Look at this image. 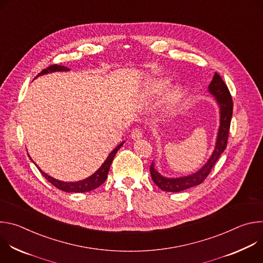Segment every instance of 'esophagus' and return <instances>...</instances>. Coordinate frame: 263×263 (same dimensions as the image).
<instances>
[{
    "label": "esophagus",
    "instance_id": "1",
    "mask_svg": "<svg viewBox=\"0 0 263 263\" xmlns=\"http://www.w3.org/2000/svg\"><path fill=\"white\" fill-rule=\"evenodd\" d=\"M142 136H143V132H142V130L139 129V128H135V129H133L132 132H131V138L134 139V140H137V139L141 138Z\"/></svg>",
    "mask_w": 263,
    "mask_h": 263
}]
</instances>
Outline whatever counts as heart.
<instances>
[{
    "instance_id": "obj_1",
    "label": "heart",
    "mask_w": 263,
    "mask_h": 263,
    "mask_svg": "<svg viewBox=\"0 0 263 263\" xmlns=\"http://www.w3.org/2000/svg\"><path fill=\"white\" fill-rule=\"evenodd\" d=\"M167 86V81L165 80H162V79H157V80H154L152 81L151 83H148L147 87H146V91L148 95L151 96H156V95H159L161 93ZM180 95V91L178 88H174L172 91H170L166 96V101L167 102H174L178 99Z\"/></svg>"
}]
</instances>
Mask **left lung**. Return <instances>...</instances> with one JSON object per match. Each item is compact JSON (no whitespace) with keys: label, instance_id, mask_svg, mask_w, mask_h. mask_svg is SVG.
Returning a JSON list of instances; mask_svg holds the SVG:
<instances>
[{"label":"left lung","instance_id":"obj_1","mask_svg":"<svg viewBox=\"0 0 263 263\" xmlns=\"http://www.w3.org/2000/svg\"><path fill=\"white\" fill-rule=\"evenodd\" d=\"M208 91L215 98L216 103L219 107V127L213 152L210 158L207 160V162L198 172L192 175L178 178H167L160 175L159 172L155 168L154 162H152L151 167H149L151 177L154 183L161 191L170 193H179L201 184L209 175L210 171L214 166L220 154L224 151V148L227 146L229 129L233 112V102L227 85L224 84V82L222 81V79L217 72L214 73L213 79L208 86Z\"/></svg>","mask_w":263,"mask_h":263}]
</instances>
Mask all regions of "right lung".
Wrapping results in <instances>:
<instances>
[{
  "label": "right lung",
  "mask_w": 263,
  "mask_h": 263,
  "mask_svg": "<svg viewBox=\"0 0 263 263\" xmlns=\"http://www.w3.org/2000/svg\"><path fill=\"white\" fill-rule=\"evenodd\" d=\"M69 68L63 65H58V64H53L51 66H49L48 68L44 69L42 72H40L35 78H37L39 76H42V74H46V73H50V72H55V71H68ZM125 141L121 142L115 149H112V152L108 155V157L106 158V160L104 161V163L100 166V168L92 174L91 176H89L88 178L81 180V181H77V182H64V181H60L57 180L51 176H49L48 174H46L45 172H43L40 166L35 164L37 166V168L40 170V172L43 174V176L50 182L52 183L55 187H57L58 190L65 192V193H86V192H90L96 190L97 187L101 186L107 179V175L108 172L110 170V165L112 163V160H114L117 152L121 148V146L124 144ZM30 157V156H29ZM31 159V158H30ZM32 160V159H31ZM33 161V160H32ZM34 162V161H33ZM35 163V162H34Z\"/></svg>",
  "instance_id": "obj_1"
}]
</instances>
